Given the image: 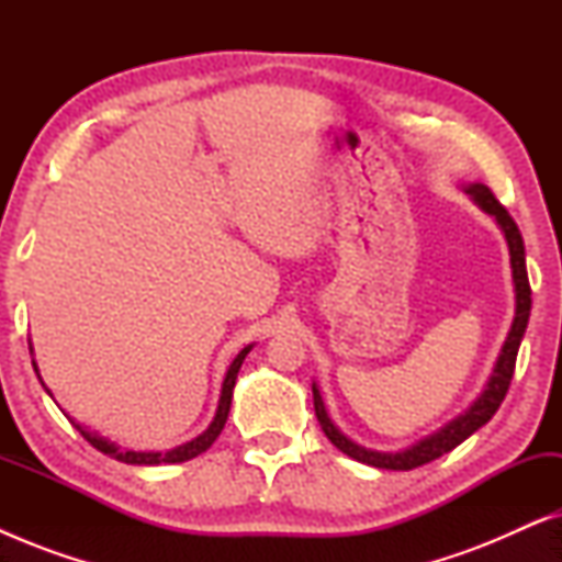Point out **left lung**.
Here are the masks:
<instances>
[{
	"label": "left lung",
	"mask_w": 562,
	"mask_h": 562,
	"mask_svg": "<svg viewBox=\"0 0 562 562\" xmlns=\"http://www.w3.org/2000/svg\"><path fill=\"white\" fill-rule=\"evenodd\" d=\"M465 194L473 199L475 204L481 206L483 212L491 214L496 220L498 229H502L506 237V245H509V260H512V281H514V322L509 335L502 345V352H498L494 371H491L486 389L481 391V396L468 406L463 414H458L456 419H450L448 425L437 429V432L422 437L419 442L409 445L406 450L398 452H379L371 448H363V445L352 442L348 435H342L340 429L335 427V422L329 419L325 409V402H322V394L317 383H312L314 394V414H317L322 432L327 435V440L335 445L337 450H342L345 456L358 460V463L373 465V468H386V471H412V468H419L429 463V460L445 456V452L456 450L460 442L468 440L475 429H481L486 422L494 417L498 406H502L506 391H509L512 375H514V363H517V352L521 345V337H525L527 322H529V310H532V289H529L527 279V260H525V240H521V233L517 222L512 220V214L504 210L502 204L496 202V196L491 194L486 183H468Z\"/></svg>",
	"instance_id": "left-lung-1"
}]
</instances>
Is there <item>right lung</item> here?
Here are the masks:
<instances>
[{
    "mask_svg": "<svg viewBox=\"0 0 562 562\" xmlns=\"http://www.w3.org/2000/svg\"><path fill=\"white\" fill-rule=\"evenodd\" d=\"M250 350H252V345H248V348H243V350L237 352V356H235L233 363H229L227 373H225V381H222V394H220V404H217V412H214V419H212V425L206 427L202 435L194 437V440L183 442V445H179V448H173V450H166V452H140V450H122L120 445L110 442V440H106V437L97 435V432H89L87 427H81L79 422L71 419V417H68V419H71V425H74L76 429H79V432L83 435V440L94 445V448H97L99 452H104V456H110V458H114V460H120V463H127V465H160V463H183V460H191V458L202 456L204 450H210V448H212V442L217 440L222 429H225V422H227V414H229V404H233V389H235V381H237V371H240L243 360H245V356H248ZM30 352H33V345H30ZM33 368H35V373H37V366H35V360H33ZM37 379H41V373H37ZM41 383H43V381H41ZM43 389H45V383H43ZM45 391H48V389H45ZM48 394H50V391H48Z\"/></svg>",
    "mask_w": 562,
    "mask_h": 562,
    "instance_id": "right-lung-1",
    "label": "right lung"
}]
</instances>
